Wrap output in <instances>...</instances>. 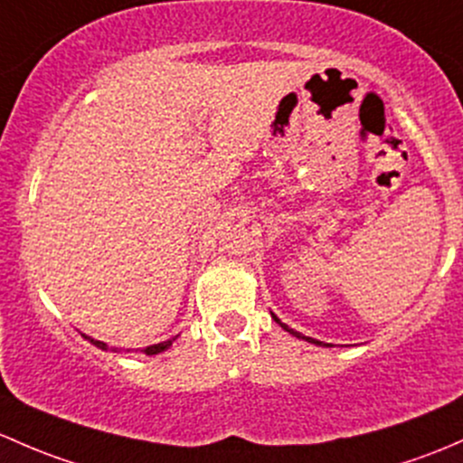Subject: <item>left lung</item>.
<instances>
[{
  "label": "left lung",
  "instance_id": "left-lung-1",
  "mask_svg": "<svg viewBox=\"0 0 463 463\" xmlns=\"http://www.w3.org/2000/svg\"><path fill=\"white\" fill-rule=\"evenodd\" d=\"M270 315H272V313H270ZM272 319H275L277 324H279L281 328L286 330V333H290V335H293V337H297V339H306V342L315 344V346H330V344H324V342H319V339H313V337H306V335H301V333H297V330L288 328V326H286V324H281V321H279V317H277V315H272Z\"/></svg>",
  "mask_w": 463,
  "mask_h": 463
}]
</instances>
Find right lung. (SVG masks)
I'll return each instance as SVG.
<instances>
[{"mask_svg":"<svg viewBox=\"0 0 463 463\" xmlns=\"http://www.w3.org/2000/svg\"><path fill=\"white\" fill-rule=\"evenodd\" d=\"M86 339H89V342L92 344V346H97V348H101V350H109V346H106L104 342H97V339H92V337H89V335H84ZM177 337H173V339H168V342H159V344H153V346H146L144 348V353L146 354H159V353H164V350H168L170 346H173V342Z\"/></svg>","mask_w":463,"mask_h":463,"instance_id":"right-lung-1","label":"right lung"}]
</instances>
